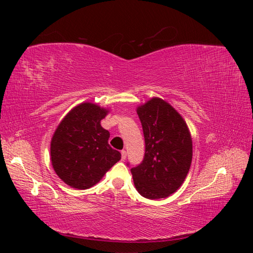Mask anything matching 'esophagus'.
<instances>
[{"mask_svg": "<svg viewBox=\"0 0 253 253\" xmlns=\"http://www.w3.org/2000/svg\"><path fill=\"white\" fill-rule=\"evenodd\" d=\"M121 159L122 160H126V150H122L121 151Z\"/></svg>", "mask_w": 253, "mask_h": 253, "instance_id": "esophagus-1", "label": "esophagus"}]
</instances>
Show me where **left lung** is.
I'll return each instance as SVG.
<instances>
[{"label":"left lung","instance_id":"1","mask_svg":"<svg viewBox=\"0 0 253 253\" xmlns=\"http://www.w3.org/2000/svg\"><path fill=\"white\" fill-rule=\"evenodd\" d=\"M137 114L145 151L142 162L131 169L134 185L145 198L167 197L182 185L189 172L192 162L190 132L180 115L159 98L139 106Z\"/></svg>","mask_w":253,"mask_h":253}]
</instances>
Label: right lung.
Wrapping results in <instances>:
<instances>
[{"label":"right lung","instance_id":"obj_1","mask_svg":"<svg viewBox=\"0 0 253 253\" xmlns=\"http://www.w3.org/2000/svg\"><path fill=\"white\" fill-rule=\"evenodd\" d=\"M106 113L94 103H81L57 127L50 143L51 164L66 185L93 187L120 160V152L109 144L110 132L100 125Z\"/></svg>","mask_w":253,"mask_h":253}]
</instances>
